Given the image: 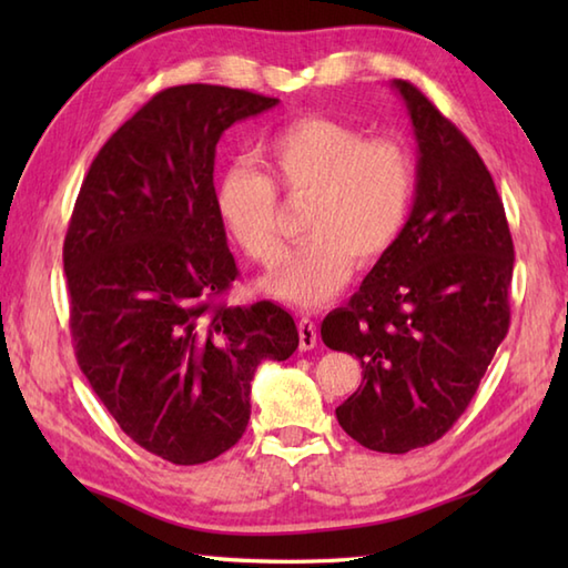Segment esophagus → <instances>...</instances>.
<instances>
[{
    "instance_id": "1",
    "label": "esophagus",
    "mask_w": 568,
    "mask_h": 568,
    "mask_svg": "<svg viewBox=\"0 0 568 568\" xmlns=\"http://www.w3.org/2000/svg\"><path fill=\"white\" fill-rule=\"evenodd\" d=\"M297 332H300V348H303V352H310V348L317 346V324L310 317H303L297 322Z\"/></svg>"
}]
</instances>
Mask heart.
<instances>
[{
    "label": "heart",
    "instance_id": "b5f03b06",
    "mask_svg": "<svg viewBox=\"0 0 568 568\" xmlns=\"http://www.w3.org/2000/svg\"><path fill=\"white\" fill-rule=\"evenodd\" d=\"M263 175L244 163L214 183V212L251 261L268 265L281 253L277 195H307L305 232L261 287L287 305L317 307L342 291L354 258L368 265L400 239L415 195V165L395 141L327 116H303L261 141Z\"/></svg>",
    "mask_w": 568,
    "mask_h": 568
}]
</instances>
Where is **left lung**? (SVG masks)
<instances>
[{
	"mask_svg": "<svg viewBox=\"0 0 568 568\" xmlns=\"http://www.w3.org/2000/svg\"><path fill=\"white\" fill-rule=\"evenodd\" d=\"M417 141L415 202L400 239L322 342L361 361L336 407L348 437L405 454L444 437L476 395L510 327L513 239L496 183L468 139L415 84L393 80Z\"/></svg>",
	"mask_w": 568,
	"mask_h": 568,
	"instance_id": "8db88e82",
	"label": "left lung"
}]
</instances>
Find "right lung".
Listing matches in <instances>:
<instances>
[{
  "instance_id": "right-lung-1",
  "label": "right lung",
  "mask_w": 568,
  "mask_h": 568,
  "mask_svg": "<svg viewBox=\"0 0 568 568\" xmlns=\"http://www.w3.org/2000/svg\"><path fill=\"white\" fill-rule=\"evenodd\" d=\"M275 104L222 84L159 92L92 161L65 234L80 371L131 439L178 466L232 449L253 373L300 344L268 300L214 303L239 275L214 212L216 143Z\"/></svg>"
}]
</instances>
